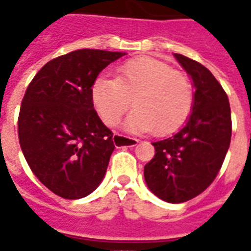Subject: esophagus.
I'll return each instance as SVG.
<instances>
[{"label":"esophagus","mask_w":251,"mask_h":251,"mask_svg":"<svg viewBox=\"0 0 251 251\" xmlns=\"http://www.w3.org/2000/svg\"><path fill=\"white\" fill-rule=\"evenodd\" d=\"M113 141L117 145H127V147H136L138 144V140L134 138V137H126V136H121V134H115L113 137Z\"/></svg>","instance_id":"1"}]
</instances>
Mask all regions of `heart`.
Masks as SVG:
<instances>
[{
	"label": "heart",
	"instance_id": "b5f03b06",
	"mask_svg": "<svg viewBox=\"0 0 251 251\" xmlns=\"http://www.w3.org/2000/svg\"><path fill=\"white\" fill-rule=\"evenodd\" d=\"M94 107L107 126H117L133 106L126 121L133 131L152 130L168 136L188 120L195 102L194 84L184 72L156 57L138 56L122 63L117 77L99 76L91 86Z\"/></svg>",
	"mask_w": 251,
	"mask_h": 251
}]
</instances>
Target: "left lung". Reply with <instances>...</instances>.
Listing matches in <instances>:
<instances>
[{
  "mask_svg": "<svg viewBox=\"0 0 251 251\" xmlns=\"http://www.w3.org/2000/svg\"><path fill=\"white\" fill-rule=\"evenodd\" d=\"M175 57L194 82L192 114L174 137L153 142L144 176L157 198L183 203L208 188L221 171L231 141V110L226 91L204 66L180 53Z\"/></svg>",
  "mask_w": 251,
  "mask_h": 251,
  "instance_id": "obj_1",
  "label": "left lung"
}]
</instances>
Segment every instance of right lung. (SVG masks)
<instances>
[{
    "instance_id": "add662e5",
    "label": "right lung",
    "mask_w": 251,
    "mask_h": 251,
    "mask_svg": "<svg viewBox=\"0 0 251 251\" xmlns=\"http://www.w3.org/2000/svg\"><path fill=\"white\" fill-rule=\"evenodd\" d=\"M122 55L72 51L47 63L25 91L20 147L33 175L60 198L87 196L106 174L115 145L111 130L94 110L91 86Z\"/></svg>"
}]
</instances>
